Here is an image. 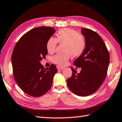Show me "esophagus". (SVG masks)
I'll list each match as a JSON object with an SVG mask.
<instances>
[{"label":"esophagus","mask_w":122,"mask_h":122,"mask_svg":"<svg viewBox=\"0 0 122 122\" xmlns=\"http://www.w3.org/2000/svg\"><path fill=\"white\" fill-rule=\"evenodd\" d=\"M57 68L58 71H61V70H63V69H64L65 67H64L60 66H57Z\"/></svg>","instance_id":"esophagus-1"}]
</instances>
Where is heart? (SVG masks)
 I'll return each mask as SVG.
<instances>
[{"label": "heart", "mask_w": 122, "mask_h": 122, "mask_svg": "<svg viewBox=\"0 0 122 122\" xmlns=\"http://www.w3.org/2000/svg\"><path fill=\"white\" fill-rule=\"evenodd\" d=\"M57 42L65 44V53L56 55L52 58V61L54 63L61 66L66 65L71 55L73 57L81 56L86 47L84 36L75 30L70 28L59 30L57 34L56 38L51 37L48 39L46 43V49L48 53H54Z\"/></svg>", "instance_id": "obj_1"}]
</instances>
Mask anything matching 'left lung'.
Segmentation results:
<instances>
[{
    "label": "left lung",
    "mask_w": 122,
    "mask_h": 122,
    "mask_svg": "<svg viewBox=\"0 0 122 122\" xmlns=\"http://www.w3.org/2000/svg\"><path fill=\"white\" fill-rule=\"evenodd\" d=\"M81 33L86 41L83 53L74 61L81 68L79 73L71 67L72 75L67 79L70 90L79 96H86L95 93L106 77L110 63V55L105 43L99 35L92 30L82 28Z\"/></svg>",
    "instance_id": "1"
}]
</instances>
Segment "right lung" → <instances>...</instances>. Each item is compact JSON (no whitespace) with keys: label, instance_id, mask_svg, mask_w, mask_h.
Wrapping results in <instances>:
<instances>
[{"label":"right lung","instance_id":"add662e5","mask_svg":"<svg viewBox=\"0 0 122 122\" xmlns=\"http://www.w3.org/2000/svg\"><path fill=\"white\" fill-rule=\"evenodd\" d=\"M54 28L41 26L27 32L15 46L11 56L15 80L24 92L39 97L51 88L57 69L55 65L45 68L41 64L48 53L46 43Z\"/></svg>","mask_w":122,"mask_h":122}]
</instances>
